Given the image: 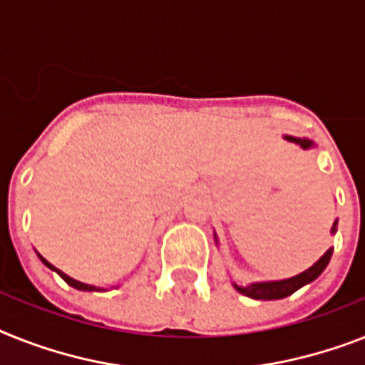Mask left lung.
Segmentation results:
<instances>
[{
	"mask_svg": "<svg viewBox=\"0 0 365 365\" xmlns=\"http://www.w3.org/2000/svg\"><path fill=\"white\" fill-rule=\"evenodd\" d=\"M284 138L287 141H291V143L300 145L302 149H312V147H315V143H313L312 140H308V138H294V135H284ZM336 231H338V220L334 222L330 233L336 235ZM215 240L216 244H218V237H216V233H215ZM332 252L334 248H328L327 252H324V255H321L319 261H315L309 269L297 274V276H293V278L274 279V282H254V284H248V285L233 284V287L237 289L240 294H244V297L255 298V300H279V298H285L289 297V294H293L294 291H298V289L304 287V285L312 284L313 279H317L319 276H321V272L327 269V264L330 263Z\"/></svg>",
	"mask_w": 365,
	"mask_h": 365,
	"instance_id": "8db88e82",
	"label": "left lung"
}]
</instances>
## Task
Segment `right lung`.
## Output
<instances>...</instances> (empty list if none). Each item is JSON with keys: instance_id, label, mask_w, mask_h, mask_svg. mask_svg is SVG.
<instances>
[{"instance_id": "obj_1", "label": "right lung", "mask_w": 365, "mask_h": 365, "mask_svg": "<svg viewBox=\"0 0 365 365\" xmlns=\"http://www.w3.org/2000/svg\"><path fill=\"white\" fill-rule=\"evenodd\" d=\"M37 255H38V259H41L42 263L46 264L48 269H50V270H53V272H57V274H59V276H61V278L65 279V282H67V284L71 285V287L78 289V291H106V289H104V287H96V285H89V284H81V282H78V279H74V278H71V276H67V274L63 272V270L56 269V267H53L52 263H48L46 259L42 257L41 254H37Z\"/></svg>"}]
</instances>
